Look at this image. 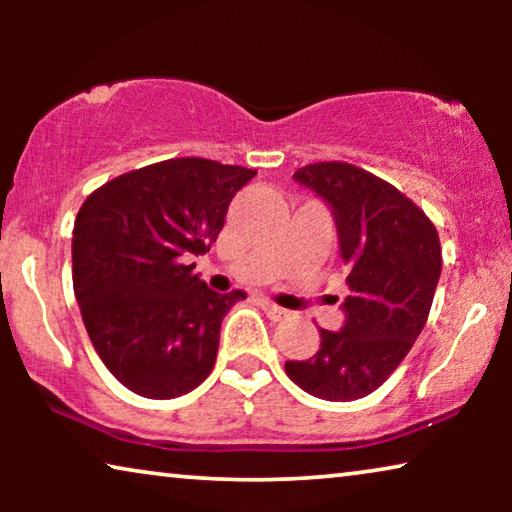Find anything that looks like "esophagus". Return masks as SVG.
I'll return each mask as SVG.
<instances>
[{
  "label": "esophagus",
  "instance_id": "esophagus-1",
  "mask_svg": "<svg viewBox=\"0 0 512 512\" xmlns=\"http://www.w3.org/2000/svg\"><path fill=\"white\" fill-rule=\"evenodd\" d=\"M261 307H263V312L268 314V317H270L272 321H282V319L289 317V310H284V307L275 305V303H272V300H268V298H261Z\"/></svg>",
  "mask_w": 512,
  "mask_h": 512
}]
</instances>
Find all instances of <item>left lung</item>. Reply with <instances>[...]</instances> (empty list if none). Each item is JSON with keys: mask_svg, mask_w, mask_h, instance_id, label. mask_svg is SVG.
Segmentation results:
<instances>
[{"mask_svg": "<svg viewBox=\"0 0 512 512\" xmlns=\"http://www.w3.org/2000/svg\"><path fill=\"white\" fill-rule=\"evenodd\" d=\"M293 179L331 205L352 296L345 326L321 328L319 352L284 368L307 394L356 401L401 366L429 319L443 270L438 230L408 195L356 165L312 163Z\"/></svg>", "mask_w": 512, "mask_h": 512, "instance_id": "8db88e82", "label": "left lung"}]
</instances>
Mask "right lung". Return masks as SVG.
I'll return each mask as SVG.
<instances>
[{"label": "right lung", "mask_w": 512, "mask_h": 512, "mask_svg": "<svg viewBox=\"0 0 512 512\" xmlns=\"http://www.w3.org/2000/svg\"><path fill=\"white\" fill-rule=\"evenodd\" d=\"M256 170L170 158L107 181L74 221L72 279L104 366L144 398L184 396L212 373L221 321L244 291L216 293L191 256L219 237Z\"/></svg>", "instance_id": "add662e5"}]
</instances>
